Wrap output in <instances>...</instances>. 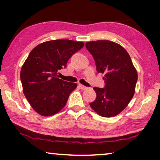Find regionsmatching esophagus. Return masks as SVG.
Listing matches in <instances>:
<instances>
[{
	"mask_svg": "<svg viewBox=\"0 0 160 160\" xmlns=\"http://www.w3.org/2000/svg\"><path fill=\"white\" fill-rule=\"evenodd\" d=\"M78 87H79V88L81 89H82V90H85V89H88V87H85V86H84V85H82V84H78Z\"/></svg>",
	"mask_w": 160,
	"mask_h": 160,
	"instance_id": "1",
	"label": "esophagus"
}]
</instances>
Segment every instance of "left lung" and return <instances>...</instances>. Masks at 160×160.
<instances>
[{"instance_id":"1","label":"left lung","mask_w":160,"mask_h":160,"mask_svg":"<svg viewBox=\"0 0 160 160\" xmlns=\"http://www.w3.org/2000/svg\"><path fill=\"white\" fill-rule=\"evenodd\" d=\"M86 48L95 61L98 73H105L104 88L94 87L96 99L89 103L98 114L115 117L132 100L138 80L137 71L128 52L118 43L108 40L89 41Z\"/></svg>"}]
</instances>
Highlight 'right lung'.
Instances as JSON below:
<instances>
[{
  "mask_svg": "<svg viewBox=\"0 0 160 160\" xmlns=\"http://www.w3.org/2000/svg\"><path fill=\"white\" fill-rule=\"evenodd\" d=\"M84 43L68 39L48 41L30 52L22 67L20 79L23 93L38 114L52 116L62 110L76 83L58 78V72Z\"/></svg>",
  "mask_w": 160,
  "mask_h": 160,
  "instance_id": "right-lung-1",
  "label": "right lung"
}]
</instances>
